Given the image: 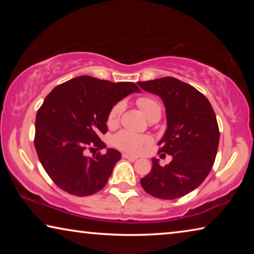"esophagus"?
Segmentation results:
<instances>
[{"label":"esophagus","mask_w":254,"mask_h":254,"mask_svg":"<svg viewBox=\"0 0 254 254\" xmlns=\"http://www.w3.org/2000/svg\"><path fill=\"white\" fill-rule=\"evenodd\" d=\"M122 157H123L124 159H127V160H131V161H135L136 159H137V157L131 156V154H127V153H123Z\"/></svg>","instance_id":"obj_1"}]
</instances>
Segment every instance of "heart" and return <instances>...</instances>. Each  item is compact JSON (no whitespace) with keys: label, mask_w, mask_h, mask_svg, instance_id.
<instances>
[{"label":"heart","mask_w":254,"mask_h":254,"mask_svg":"<svg viewBox=\"0 0 254 254\" xmlns=\"http://www.w3.org/2000/svg\"><path fill=\"white\" fill-rule=\"evenodd\" d=\"M136 105L143 112L145 117L151 120L156 117L160 118L161 106L151 97H140L136 100ZM123 111V103H117L112 107L107 115V126L114 127L120 122ZM151 143V139L145 135H139L130 131H120L113 137L114 147L128 153H139L143 150L145 145Z\"/></svg>","instance_id":"1"}]
</instances>
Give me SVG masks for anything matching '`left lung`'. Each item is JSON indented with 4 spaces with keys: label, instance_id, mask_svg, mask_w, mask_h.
<instances>
[{
    "label": "left lung",
    "instance_id": "obj_1",
    "mask_svg": "<svg viewBox=\"0 0 254 254\" xmlns=\"http://www.w3.org/2000/svg\"><path fill=\"white\" fill-rule=\"evenodd\" d=\"M137 84L163 101L167 130L158 153L173 157L165 167L152 158V169L141 178V186L157 198H179L198 187L212 170L220 142L216 115L203 94L174 77Z\"/></svg>",
    "mask_w": 254,
    "mask_h": 254
}]
</instances>
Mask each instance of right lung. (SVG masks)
Listing matches in <instances>:
<instances>
[{
  "label": "right lung",
  "mask_w": 254,
  "mask_h": 254,
  "mask_svg": "<svg viewBox=\"0 0 254 254\" xmlns=\"http://www.w3.org/2000/svg\"><path fill=\"white\" fill-rule=\"evenodd\" d=\"M140 92L134 83H112L79 76L51 91L36 118L34 147L49 177L68 194L89 196L105 186L121 153L86 157L85 150L106 148L101 134L107 132L110 111L128 94Z\"/></svg>",
  "instance_id": "right-lung-1"
}]
</instances>
